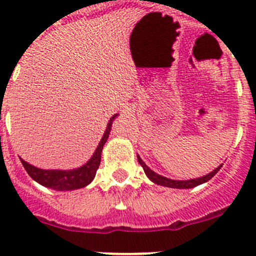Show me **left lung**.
Listing matches in <instances>:
<instances>
[{
  "label": "left lung",
  "mask_w": 256,
  "mask_h": 256,
  "mask_svg": "<svg viewBox=\"0 0 256 256\" xmlns=\"http://www.w3.org/2000/svg\"><path fill=\"white\" fill-rule=\"evenodd\" d=\"M138 160H139L140 166H142V169H144V172H145V174L148 176V178H149L152 183H155V184H159V186H164V187H169V188H179V190H187V188L197 187V186L202 184V183H206L207 180H210V179H211L212 176H214L222 166V164H221V166H217L214 172H211V173L207 174V176H200V178L188 179V180H174V179L166 178V176H159L158 173L152 172V169H150L149 166H148L146 164L142 162V159L139 156V155H138Z\"/></svg>",
  "instance_id": "1"
}]
</instances>
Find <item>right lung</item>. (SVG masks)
I'll list each match as a JSON object with an SVG mask.
<instances>
[{"instance_id": "1", "label": "right lung", "mask_w": 256, "mask_h": 256, "mask_svg": "<svg viewBox=\"0 0 256 256\" xmlns=\"http://www.w3.org/2000/svg\"><path fill=\"white\" fill-rule=\"evenodd\" d=\"M118 114H114L110 118L108 124H107L106 131L104 134V138L100 142L98 146L96 149L94 154L92 155L90 160L82 166L80 168L72 169V170H58V169H40L36 166H31V164L26 163L25 160L21 159L24 168L26 169L28 176L34 179L35 182L39 184L44 186V187L52 188L56 190H78V188H83L86 186L90 184L96 176V172L98 169L100 163H101V154L104 145L106 144L107 138L111 131L112 122H114V117Z\"/></svg>"}]
</instances>
